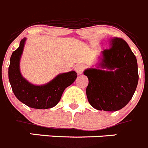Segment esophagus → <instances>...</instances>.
<instances>
[{
	"label": "esophagus",
	"instance_id": "obj_1",
	"mask_svg": "<svg viewBox=\"0 0 148 148\" xmlns=\"http://www.w3.org/2000/svg\"><path fill=\"white\" fill-rule=\"evenodd\" d=\"M84 68L85 67L83 64H77L75 67V71L77 72V73H78V75H81V74L83 73V71L84 70Z\"/></svg>",
	"mask_w": 148,
	"mask_h": 148
}]
</instances>
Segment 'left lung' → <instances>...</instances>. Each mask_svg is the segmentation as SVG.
<instances>
[{"label":"left lung","mask_w":148,"mask_h":148,"mask_svg":"<svg viewBox=\"0 0 148 148\" xmlns=\"http://www.w3.org/2000/svg\"><path fill=\"white\" fill-rule=\"evenodd\" d=\"M96 68L86 69V89L90 105L100 111L116 112L128 103L139 81L136 58L128 43L114 37L110 47L101 52Z\"/></svg>","instance_id":"left-lung-1"}]
</instances>
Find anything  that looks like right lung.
I'll use <instances>...</instances> for the list:
<instances>
[{
  "label": "right lung",
  "mask_w": 148,
  "mask_h": 148,
  "mask_svg": "<svg viewBox=\"0 0 148 148\" xmlns=\"http://www.w3.org/2000/svg\"><path fill=\"white\" fill-rule=\"evenodd\" d=\"M26 38L20 41V46L12 53L9 67V79L14 95L20 102L38 109H47L57 105L64 89L77 78L75 71L61 73L44 85H34L21 75L20 61Z\"/></svg>",
  "instance_id": "right-lung-1"
}]
</instances>
